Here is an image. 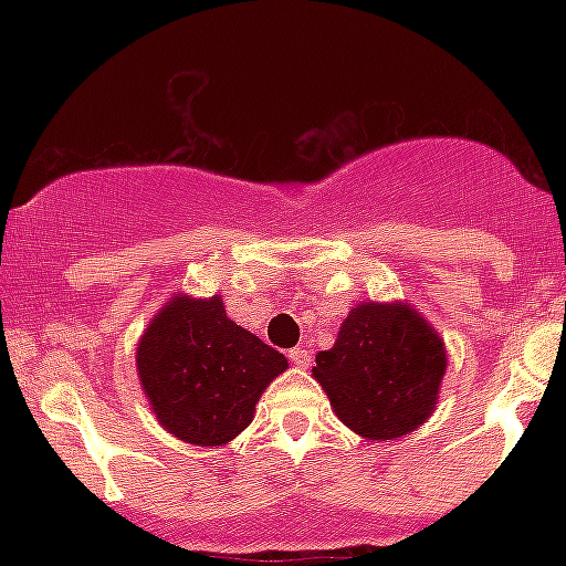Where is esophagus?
I'll return each instance as SVG.
<instances>
[{"mask_svg": "<svg viewBox=\"0 0 566 566\" xmlns=\"http://www.w3.org/2000/svg\"><path fill=\"white\" fill-rule=\"evenodd\" d=\"M290 361L292 365H297L301 369H305L311 365V354L305 348H292L290 350Z\"/></svg>", "mask_w": 566, "mask_h": 566, "instance_id": "obj_1", "label": "esophagus"}]
</instances>
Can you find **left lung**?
<instances>
[{"label": "left lung", "instance_id": "1", "mask_svg": "<svg viewBox=\"0 0 566 566\" xmlns=\"http://www.w3.org/2000/svg\"><path fill=\"white\" fill-rule=\"evenodd\" d=\"M444 373V340L407 301L354 305L311 369L337 420L369 441L423 426L437 412Z\"/></svg>", "mask_w": 566, "mask_h": 566}]
</instances>
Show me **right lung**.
Instances as JSON below:
<instances>
[{
    "label": "right lung",
    "mask_w": 566,
    "mask_h": 566,
    "mask_svg": "<svg viewBox=\"0 0 566 566\" xmlns=\"http://www.w3.org/2000/svg\"><path fill=\"white\" fill-rule=\"evenodd\" d=\"M290 361L226 316L223 297L175 295L143 329L135 369L154 418L193 447H223Z\"/></svg>",
    "instance_id": "1"
}]
</instances>
